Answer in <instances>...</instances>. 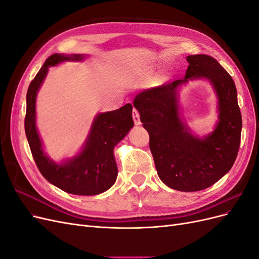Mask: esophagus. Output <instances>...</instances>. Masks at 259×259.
I'll return each instance as SVG.
<instances>
[{"label":"esophagus","mask_w":259,"mask_h":259,"mask_svg":"<svg viewBox=\"0 0 259 259\" xmlns=\"http://www.w3.org/2000/svg\"><path fill=\"white\" fill-rule=\"evenodd\" d=\"M133 120H134V123L136 125L142 124V122H140V117H139V112L136 110V109H133Z\"/></svg>","instance_id":"obj_1"}]
</instances>
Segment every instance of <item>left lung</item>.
<instances>
[{"label": "left lung", "mask_w": 259, "mask_h": 259, "mask_svg": "<svg viewBox=\"0 0 259 259\" xmlns=\"http://www.w3.org/2000/svg\"><path fill=\"white\" fill-rule=\"evenodd\" d=\"M185 79L140 92L134 99L156 171L171 189L200 191L214 185L237 159L242 130L236 84L218 61L208 55H189ZM193 78H205L219 98L215 130L200 139L192 136L180 119L177 90Z\"/></svg>", "instance_id": "8db88e82"}]
</instances>
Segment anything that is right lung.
I'll return each mask as SVG.
<instances>
[{
	"mask_svg": "<svg viewBox=\"0 0 259 259\" xmlns=\"http://www.w3.org/2000/svg\"><path fill=\"white\" fill-rule=\"evenodd\" d=\"M84 58L80 54H54L46 59L27 92L25 131L36 166L48 182L68 193L95 195L105 192L115 183L117 167L113 149L134 126L133 106L126 104L116 110L97 114L82 151L60 164L45 154L35 125L36 94L49 68L62 61H82Z\"/></svg>",
	"mask_w": 259,
	"mask_h": 259,
	"instance_id": "1",
	"label": "right lung"
}]
</instances>
